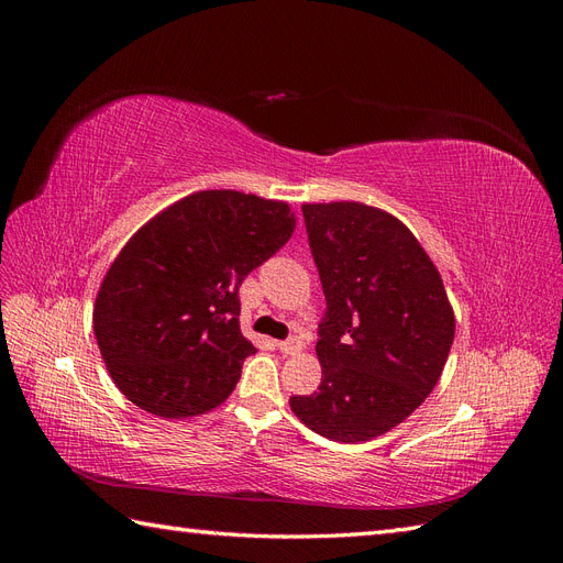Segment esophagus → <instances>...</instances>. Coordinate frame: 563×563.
<instances>
[{
  "instance_id": "esophagus-1",
  "label": "esophagus",
  "mask_w": 563,
  "mask_h": 563,
  "mask_svg": "<svg viewBox=\"0 0 563 563\" xmlns=\"http://www.w3.org/2000/svg\"><path fill=\"white\" fill-rule=\"evenodd\" d=\"M279 352L282 354H296L302 350V340L300 338H288V340H282V343H277Z\"/></svg>"
}]
</instances>
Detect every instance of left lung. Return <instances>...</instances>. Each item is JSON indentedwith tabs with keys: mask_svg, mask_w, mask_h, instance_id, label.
I'll return each mask as SVG.
<instances>
[{
	"mask_svg": "<svg viewBox=\"0 0 563 563\" xmlns=\"http://www.w3.org/2000/svg\"><path fill=\"white\" fill-rule=\"evenodd\" d=\"M327 298L321 385L291 411L331 441L389 432L428 399L449 360L455 319L434 263L401 220L360 201L305 203Z\"/></svg>",
	"mask_w": 563,
	"mask_h": 563,
	"instance_id": "left-lung-1",
	"label": "left lung"
}]
</instances>
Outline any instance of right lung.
I'll return each mask as SVG.
<instances>
[{
	"mask_svg": "<svg viewBox=\"0 0 563 563\" xmlns=\"http://www.w3.org/2000/svg\"><path fill=\"white\" fill-rule=\"evenodd\" d=\"M284 201L203 190L152 218L100 284L93 331L122 395L162 418L223 404L255 352L240 286L294 234Z\"/></svg>",
	"mask_w": 563,
	"mask_h": 563,
	"instance_id": "add662e5",
	"label": "right lung"
}]
</instances>
